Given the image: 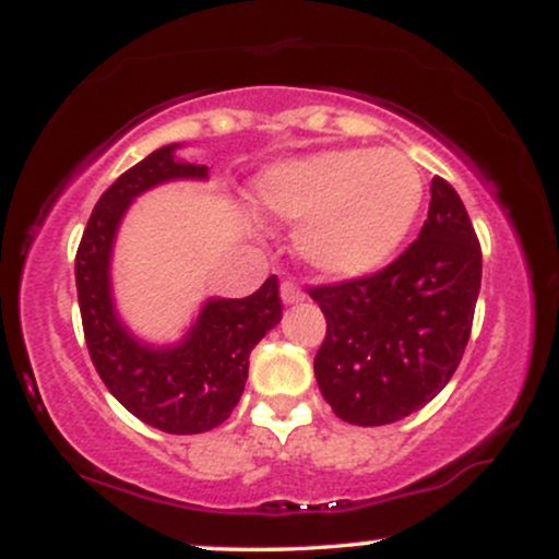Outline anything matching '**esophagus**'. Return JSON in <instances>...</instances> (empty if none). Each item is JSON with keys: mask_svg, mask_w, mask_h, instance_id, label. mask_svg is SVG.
<instances>
[{"mask_svg": "<svg viewBox=\"0 0 559 559\" xmlns=\"http://www.w3.org/2000/svg\"><path fill=\"white\" fill-rule=\"evenodd\" d=\"M281 299H284V305H299L305 299V292L297 284H292V281H284L281 284Z\"/></svg>", "mask_w": 559, "mask_h": 559, "instance_id": "obj_1", "label": "esophagus"}]
</instances>
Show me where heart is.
<instances>
[{
    "label": "heart",
    "instance_id": "heart-1",
    "mask_svg": "<svg viewBox=\"0 0 559 559\" xmlns=\"http://www.w3.org/2000/svg\"><path fill=\"white\" fill-rule=\"evenodd\" d=\"M262 217L299 226L294 249L325 278H365L386 267L415 226L423 176L394 150H325L284 159L252 183Z\"/></svg>",
    "mask_w": 559,
    "mask_h": 559
}]
</instances>
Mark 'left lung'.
Segmentation results:
<instances>
[{"instance_id":"left-lung-1","label":"left lung","mask_w":559,"mask_h":559,"mask_svg":"<svg viewBox=\"0 0 559 559\" xmlns=\"http://www.w3.org/2000/svg\"><path fill=\"white\" fill-rule=\"evenodd\" d=\"M480 288V243L457 191L433 176L418 241L365 278L310 288L323 310L320 394L352 426H386L454 376Z\"/></svg>"}]
</instances>
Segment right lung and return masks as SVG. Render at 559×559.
Listing matches in <instances>:
<instances>
[{"mask_svg":"<svg viewBox=\"0 0 559 559\" xmlns=\"http://www.w3.org/2000/svg\"><path fill=\"white\" fill-rule=\"evenodd\" d=\"M159 146L133 165L96 202L75 254V288L88 355L105 386L128 413L165 433H202L221 426L241 400L249 352L281 320L278 278L252 297L207 299L181 342L155 346L126 329L115 310L110 262L115 236L144 191L168 181H207V165Z\"/></svg>","mask_w":559,"mask_h":559,"instance_id":"obj_1","label":"right lung"}]
</instances>
